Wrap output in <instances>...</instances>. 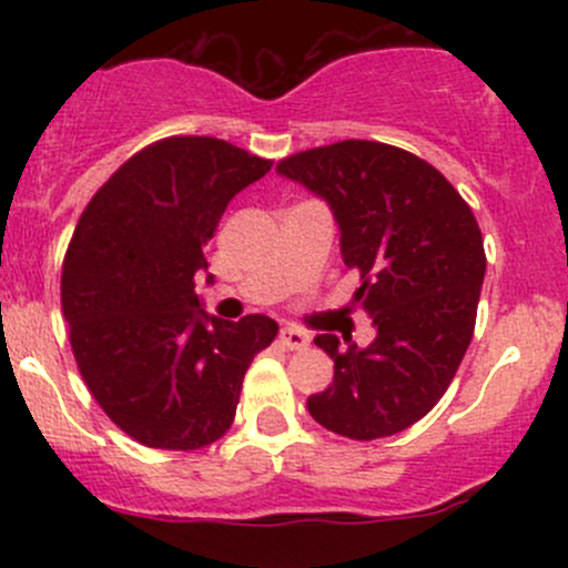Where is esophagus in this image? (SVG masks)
<instances>
[{
  "instance_id": "esophagus-1",
  "label": "esophagus",
  "mask_w": 568,
  "mask_h": 568,
  "mask_svg": "<svg viewBox=\"0 0 568 568\" xmlns=\"http://www.w3.org/2000/svg\"><path fill=\"white\" fill-rule=\"evenodd\" d=\"M280 342L288 349H306L310 347V334H304L296 325H283V328H280Z\"/></svg>"
}]
</instances>
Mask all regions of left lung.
Wrapping results in <instances>:
<instances>
[{
  "instance_id": "1",
  "label": "left lung",
  "mask_w": 568,
  "mask_h": 568,
  "mask_svg": "<svg viewBox=\"0 0 568 568\" xmlns=\"http://www.w3.org/2000/svg\"><path fill=\"white\" fill-rule=\"evenodd\" d=\"M277 173L331 207L344 264L361 275L352 298L376 328L368 347L315 336L334 382L306 408L352 440L400 433L440 400L470 347L486 275L478 221L429 162L379 141L298 152Z\"/></svg>"
}]
</instances>
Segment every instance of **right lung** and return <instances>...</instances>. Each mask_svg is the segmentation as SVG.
Masks as SVG:
<instances>
[{"instance_id": "right-lung-1", "label": "right lung", "mask_w": 568, "mask_h": 568, "mask_svg": "<svg viewBox=\"0 0 568 568\" xmlns=\"http://www.w3.org/2000/svg\"><path fill=\"white\" fill-rule=\"evenodd\" d=\"M270 168L207 135L165 139L133 154L77 221L61 275L71 349L98 406L143 446L219 440L253 355L277 336L272 317L221 321L194 293L226 205Z\"/></svg>"}]
</instances>
